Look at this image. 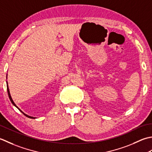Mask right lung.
I'll use <instances>...</instances> for the list:
<instances>
[{"instance_id": "obj_1", "label": "right lung", "mask_w": 152, "mask_h": 152, "mask_svg": "<svg viewBox=\"0 0 152 152\" xmlns=\"http://www.w3.org/2000/svg\"><path fill=\"white\" fill-rule=\"evenodd\" d=\"M7 92H8V96H9V98H10V102H12V104L14 105V106H15V107H16L18 110H19L21 113H22L23 115H25V116H26V117H29V118H31V119H35V117H31V116H29V115H27V114H26V113H24L22 111H21L19 107H18L15 104V103L14 102V101H13V100H12V97H11V95H10V91H9V88H8V82L7 81Z\"/></svg>"}]
</instances>
